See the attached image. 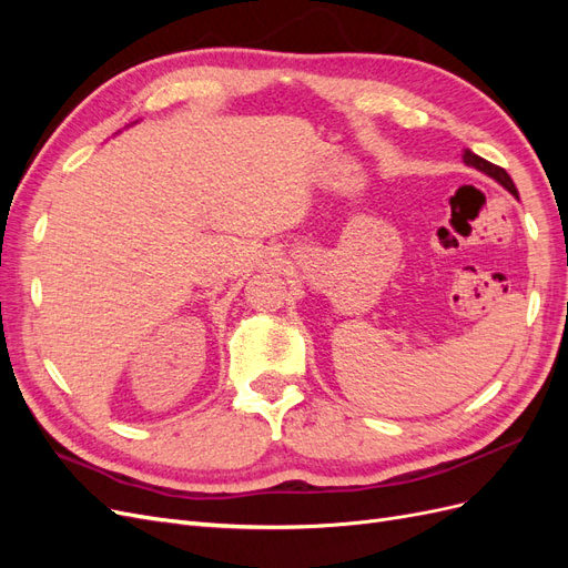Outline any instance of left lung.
I'll return each mask as SVG.
<instances>
[{"label":"left lung","instance_id":"left-lung-1","mask_svg":"<svg viewBox=\"0 0 568 568\" xmlns=\"http://www.w3.org/2000/svg\"><path fill=\"white\" fill-rule=\"evenodd\" d=\"M462 159H464V163H467V165L476 168L478 173H484V175L493 178L497 184H503L511 196H517V199H519L517 186H514V182H511V178L507 175V170H505V168H500V165H495V163H490V161H486V159L476 156V153H474V151H469V149H464V156H462Z\"/></svg>","mask_w":568,"mask_h":568}]
</instances>
